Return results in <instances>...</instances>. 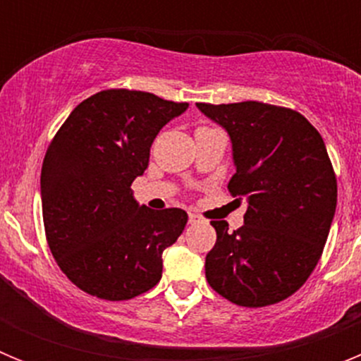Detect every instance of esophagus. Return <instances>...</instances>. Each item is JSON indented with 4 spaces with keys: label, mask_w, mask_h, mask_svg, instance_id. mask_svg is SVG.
Masks as SVG:
<instances>
[{
    "label": "esophagus",
    "mask_w": 361,
    "mask_h": 361,
    "mask_svg": "<svg viewBox=\"0 0 361 361\" xmlns=\"http://www.w3.org/2000/svg\"><path fill=\"white\" fill-rule=\"evenodd\" d=\"M199 220H200V216L195 215V213H190V215H188V222H190V224H197Z\"/></svg>",
    "instance_id": "1"
}]
</instances>
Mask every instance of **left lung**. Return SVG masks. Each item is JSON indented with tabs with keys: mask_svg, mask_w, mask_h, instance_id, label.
Wrapping results in <instances>:
<instances>
[{
	"mask_svg": "<svg viewBox=\"0 0 361 361\" xmlns=\"http://www.w3.org/2000/svg\"><path fill=\"white\" fill-rule=\"evenodd\" d=\"M231 137L237 173L228 190L247 200L244 226L216 231L208 283L233 304L266 307L298 291L324 251L336 212V175L318 130L275 104L197 103Z\"/></svg>",
	"mask_w": 361,
	"mask_h": 361,
	"instance_id": "obj_1",
	"label": "left lung"
}]
</instances>
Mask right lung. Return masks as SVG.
Wrapping results in <instances>:
<instances>
[{
  "label": "right lung",
  "mask_w": 361,
  "mask_h": 361,
  "mask_svg": "<svg viewBox=\"0 0 361 361\" xmlns=\"http://www.w3.org/2000/svg\"><path fill=\"white\" fill-rule=\"evenodd\" d=\"M188 103L111 88L73 108L41 168L47 242L57 266L81 291L130 300L155 288L162 251L175 244L188 215L139 206L132 183L145 173L149 146Z\"/></svg>",
  "instance_id": "right-lung-1"
}]
</instances>
